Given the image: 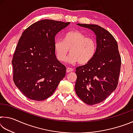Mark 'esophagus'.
Returning a JSON list of instances; mask_svg holds the SVG:
<instances>
[{"mask_svg": "<svg viewBox=\"0 0 133 133\" xmlns=\"http://www.w3.org/2000/svg\"><path fill=\"white\" fill-rule=\"evenodd\" d=\"M73 69L72 68H70V67H67V69H66L67 73H69V72L73 71Z\"/></svg>", "mask_w": 133, "mask_h": 133, "instance_id": "34e87169", "label": "esophagus"}]
</instances>
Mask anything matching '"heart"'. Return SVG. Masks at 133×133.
Instances as JSON below:
<instances>
[{
	"instance_id": "obj_1",
	"label": "heart",
	"mask_w": 133,
	"mask_h": 133,
	"mask_svg": "<svg viewBox=\"0 0 133 133\" xmlns=\"http://www.w3.org/2000/svg\"><path fill=\"white\" fill-rule=\"evenodd\" d=\"M54 48L59 61H64L69 50L70 55L67 62L71 64L78 62L80 64H85L95 55L97 44L93 38L87 37L78 30H73L64 35L63 41L56 40Z\"/></svg>"
}]
</instances>
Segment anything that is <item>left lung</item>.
I'll list each match as a JSON object with an SVG mask.
<instances>
[{
  "label": "left lung",
  "mask_w": 133,
  "mask_h": 133,
  "mask_svg": "<svg viewBox=\"0 0 133 133\" xmlns=\"http://www.w3.org/2000/svg\"><path fill=\"white\" fill-rule=\"evenodd\" d=\"M77 24L90 29L96 36L94 57L88 63L76 69V93L83 102L94 105L103 102L117 88L121 57L117 43L109 31L96 24Z\"/></svg>",
  "instance_id": "8db88e82"
}]
</instances>
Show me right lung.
<instances>
[{"instance_id": "add662e5", "label": "right lung", "mask_w": 133, "mask_h": 133, "mask_svg": "<svg viewBox=\"0 0 133 133\" xmlns=\"http://www.w3.org/2000/svg\"><path fill=\"white\" fill-rule=\"evenodd\" d=\"M70 23L42 20L22 33L12 62L13 79L29 99L49 98L66 75V67L56 58L54 44L55 36Z\"/></svg>"}]
</instances>
